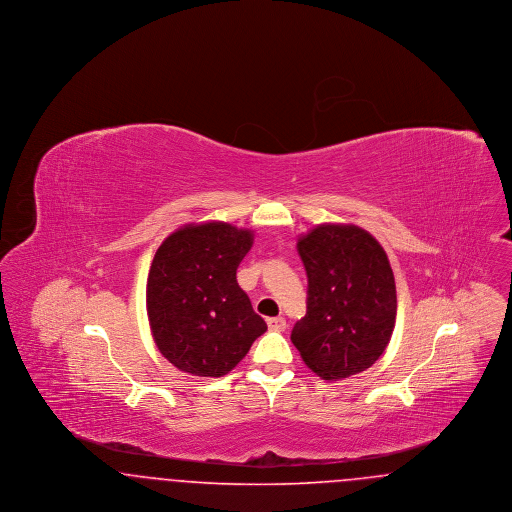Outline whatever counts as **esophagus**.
<instances>
[{"label":"esophagus","mask_w":512,"mask_h":512,"mask_svg":"<svg viewBox=\"0 0 512 512\" xmlns=\"http://www.w3.org/2000/svg\"><path fill=\"white\" fill-rule=\"evenodd\" d=\"M267 324L272 332H284L286 330V320L282 317L267 318Z\"/></svg>","instance_id":"esophagus-1"}]
</instances>
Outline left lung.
<instances>
[{
	"mask_svg": "<svg viewBox=\"0 0 512 512\" xmlns=\"http://www.w3.org/2000/svg\"><path fill=\"white\" fill-rule=\"evenodd\" d=\"M307 315L292 330L301 359L324 380L374 365L395 326V278L384 247L355 224H318L297 242Z\"/></svg>",
	"mask_w": 512,
	"mask_h": 512,
	"instance_id": "8db88e82",
	"label": "left lung"
}]
</instances>
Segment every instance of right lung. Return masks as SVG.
Segmentation results:
<instances>
[{"label": "right lung", "instance_id": "1", "mask_svg": "<svg viewBox=\"0 0 512 512\" xmlns=\"http://www.w3.org/2000/svg\"><path fill=\"white\" fill-rule=\"evenodd\" d=\"M251 245V230L217 220L186 224L159 245L147 276V318L178 370L224 376L267 332L236 280Z\"/></svg>", "mask_w": 512, "mask_h": 512}]
</instances>
